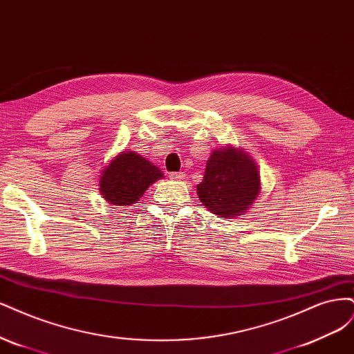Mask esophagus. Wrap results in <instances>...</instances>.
Wrapping results in <instances>:
<instances>
[{
	"instance_id": "34e87169",
	"label": "esophagus",
	"mask_w": 354,
	"mask_h": 354,
	"mask_svg": "<svg viewBox=\"0 0 354 354\" xmlns=\"http://www.w3.org/2000/svg\"><path fill=\"white\" fill-rule=\"evenodd\" d=\"M169 178L170 179H175V180H182V179L185 178V175H184V172H170Z\"/></svg>"
}]
</instances>
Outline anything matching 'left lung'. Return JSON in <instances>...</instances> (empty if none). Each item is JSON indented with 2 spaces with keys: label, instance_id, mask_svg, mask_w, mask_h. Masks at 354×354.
Masks as SVG:
<instances>
[{
  "label": "left lung",
  "instance_id": "1",
  "mask_svg": "<svg viewBox=\"0 0 354 354\" xmlns=\"http://www.w3.org/2000/svg\"><path fill=\"white\" fill-rule=\"evenodd\" d=\"M259 191L260 175L253 158L231 147L213 151L203 182L197 185L200 201L223 218L247 210Z\"/></svg>",
  "mask_w": 354,
  "mask_h": 354
}]
</instances>
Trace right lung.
<instances>
[{
    "label": "right lung",
    "mask_w": 354,
    "mask_h": 354,
    "mask_svg": "<svg viewBox=\"0 0 354 354\" xmlns=\"http://www.w3.org/2000/svg\"><path fill=\"white\" fill-rule=\"evenodd\" d=\"M158 178L160 169L133 151L119 154L101 172L100 191L113 206H131Z\"/></svg>",
    "instance_id": "right-lung-1"
}]
</instances>
